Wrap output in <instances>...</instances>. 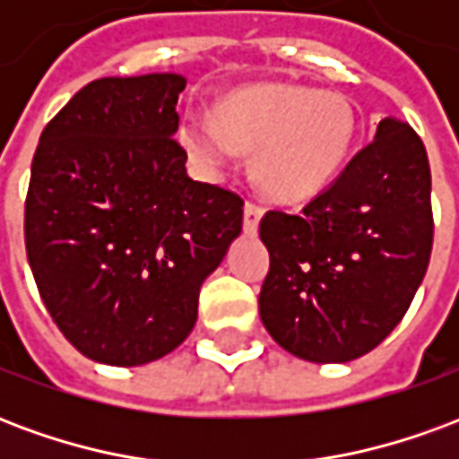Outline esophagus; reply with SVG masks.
Wrapping results in <instances>:
<instances>
[{"label": "esophagus", "mask_w": 459, "mask_h": 459, "mask_svg": "<svg viewBox=\"0 0 459 459\" xmlns=\"http://www.w3.org/2000/svg\"><path fill=\"white\" fill-rule=\"evenodd\" d=\"M260 216H263V206L255 204V201H246V206H243V229H246V233L258 230Z\"/></svg>", "instance_id": "esophagus-1"}]
</instances>
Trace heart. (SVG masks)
Segmentation results:
<instances>
[{
	"instance_id": "1",
	"label": "heart",
	"mask_w": 459,
	"mask_h": 459,
	"mask_svg": "<svg viewBox=\"0 0 459 459\" xmlns=\"http://www.w3.org/2000/svg\"><path fill=\"white\" fill-rule=\"evenodd\" d=\"M181 144L211 174L240 152H255V179L280 201L315 196L344 167L356 137V113L339 93L307 85L260 83L226 95L213 117L189 115Z\"/></svg>"
}]
</instances>
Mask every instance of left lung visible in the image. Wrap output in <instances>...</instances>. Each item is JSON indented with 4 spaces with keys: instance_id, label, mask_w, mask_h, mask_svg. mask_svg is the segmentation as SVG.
Masks as SVG:
<instances>
[{
    "instance_id": "obj_1",
    "label": "left lung",
    "mask_w": 459,
    "mask_h": 459,
    "mask_svg": "<svg viewBox=\"0 0 459 459\" xmlns=\"http://www.w3.org/2000/svg\"><path fill=\"white\" fill-rule=\"evenodd\" d=\"M270 270L260 319L282 349L315 364L368 354L403 319L433 250L430 164L395 117L299 213L260 219Z\"/></svg>"
}]
</instances>
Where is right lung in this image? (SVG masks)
<instances>
[{
  "label": "right lung",
  "instance_id": "add662e5",
  "mask_svg": "<svg viewBox=\"0 0 459 459\" xmlns=\"http://www.w3.org/2000/svg\"><path fill=\"white\" fill-rule=\"evenodd\" d=\"M177 74L98 78L44 127L24 240L36 288L88 359L140 366L196 325L201 282L243 226L236 191L186 177Z\"/></svg>",
  "mask_w": 459,
  "mask_h": 459
}]
</instances>
